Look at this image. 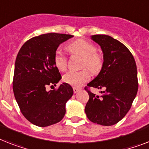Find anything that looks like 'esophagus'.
I'll use <instances>...</instances> for the list:
<instances>
[{"label":"esophagus","mask_w":149,"mask_h":149,"mask_svg":"<svg viewBox=\"0 0 149 149\" xmlns=\"http://www.w3.org/2000/svg\"><path fill=\"white\" fill-rule=\"evenodd\" d=\"M73 91H74V94H76V93H77V92L79 91L80 88H75V87H74V88H73Z\"/></svg>","instance_id":"34e87169"}]
</instances>
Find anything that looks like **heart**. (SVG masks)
<instances>
[{
    "label": "heart",
    "mask_w": 149,
    "mask_h": 149,
    "mask_svg": "<svg viewBox=\"0 0 149 149\" xmlns=\"http://www.w3.org/2000/svg\"><path fill=\"white\" fill-rule=\"evenodd\" d=\"M71 53L79 55L84 58L82 67L88 68L92 73H98L103 66V58L96 52L97 48L91 42L80 39H77L68 46ZM54 64L59 71L63 72L67 67V59L60 50H57L54 54ZM91 74L88 70L84 69L79 72L70 71L63 76L64 82L70 85L79 87L89 81Z\"/></svg>",
    "instance_id": "b5f03b06"
}]
</instances>
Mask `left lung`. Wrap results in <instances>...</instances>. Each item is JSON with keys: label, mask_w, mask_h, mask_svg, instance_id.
<instances>
[{"label": "left lung", "mask_w": 149, "mask_h": 149, "mask_svg": "<svg viewBox=\"0 0 149 149\" xmlns=\"http://www.w3.org/2000/svg\"><path fill=\"white\" fill-rule=\"evenodd\" d=\"M91 39L101 48L103 66L88 87L104 89L101 95L89 90L85 113L90 120L102 126H112L126 116L138 91L137 68L133 55L120 41L107 35H94Z\"/></svg>", "instance_id": "left-lung-1"}]
</instances>
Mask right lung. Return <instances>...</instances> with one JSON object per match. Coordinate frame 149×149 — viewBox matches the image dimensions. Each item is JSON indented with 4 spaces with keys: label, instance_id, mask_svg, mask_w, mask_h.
Wrapping results in <instances>:
<instances>
[{
    "label": "right lung",
    "instance_id": "obj_1",
    "mask_svg": "<svg viewBox=\"0 0 149 149\" xmlns=\"http://www.w3.org/2000/svg\"><path fill=\"white\" fill-rule=\"evenodd\" d=\"M74 36L47 33L26 41L17 54L13 90L20 111L28 121L40 127L51 126L63 119L65 104L73 95L67 83L48 91L61 78L54 64L58 45Z\"/></svg>",
    "mask_w": 149,
    "mask_h": 149
}]
</instances>
